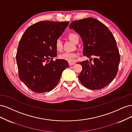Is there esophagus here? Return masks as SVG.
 <instances>
[{
	"label": "esophagus",
	"instance_id": "esophagus-1",
	"mask_svg": "<svg viewBox=\"0 0 132 132\" xmlns=\"http://www.w3.org/2000/svg\"><path fill=\"white\" fill-rule=\"evenodd\" d=\"M75 64V62H73V63H69V66H71V65H74Z\"/></svg>",
	"mask_w": 132,
	"mask_h": 132
}]
</instances>
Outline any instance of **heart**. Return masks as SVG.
Listing matches in <instances>:
<instances>
[{"label": "heart", "mask_w": 132, "mask_h": 132, "mask_svg": "<svg viewBox=\"0 0 132 132\" xmlns=\"http://www.w3.org/2000/svg\"><path fill=\"white\" fill-rule=\"evenodd\" d=\"M68 38L74 43H77L79 40V36L74 33H70L68 36ZM55 48L57 51H61L63 48V43L60 38H58L55 42ZM78 56V53L75 52H64L58 55L59 59L63 60L69 63H73L75 61L76 58Z\"/></svg>", "instance_id": "obj_1"}]
</instances>
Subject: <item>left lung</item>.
Returning a JSON list of instances; mask_svg holds the SVG:
<instances>
[{"label":"left lung","mask_w":132,"mask_h":132,"mask_svg":"<svg viewBox=\"0 0 132 132\" xmlns=\"http://www.w3.org/2000/svg\"><path fill=\"white\" fill-rule=\"evenodd\" d=\"M69 29L74 30L82 38L83 54L89 58L95 56L93 63L87 60L80 62L82 69L79 80L90 90L106 87L116 76L120 61L113 35L103 23L92 18L74 21Z\"/></svg>","instance_id":"obj_1"}]
</instances>
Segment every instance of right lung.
<instances>
[{"label": "right lung", "instance_id": "right-lung-1", "mask_svg": "<svg viewBox=\"0 0 132 132\" xmlns=\"http://www.w3.org/2000/svg\"><path fill=\"white\" fill-rule=\"evenodd\" d=\"M68 21H43L28 27L19 42L16 56L20 79L36 93L48 92L56 86L68 63L52 59L57 55L55 42Z\"/></svg>", "mask_w": 132, "mask_h": 132}]
</instances>
